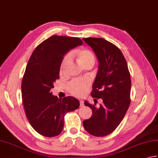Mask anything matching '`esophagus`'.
I'll use <instances>...</instances> for the list:
<instances>
[{
    "label": "esophagus",
    "mask_w": 158,
    "mask_h": 158,
    "mask_svg": "<svg viewBox=\"0 0 158 158\" xmlns=\"http://www.w3.org/2000/svg\"><path fill=\"white\" fill-rule=\"evenodd\" d=\"M80 106L84 105V101H83L82 100H80Z\"/></svg>",
    "instance_id": "esophagus-1"
}]
</instances>
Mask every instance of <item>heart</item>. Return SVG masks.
Returning a JSON list of instances; mask_svg holds the SVG:
<instances>
[{"instance_id":"obj_1","label":"heart","mask_w":158,"mask_h":158,"mask_svg":"<svg viewBox=\"0 0 158 158\" xmlns=\"http://www.w3.org/2000/svg\"><path fill=\"white\" fill-rule=\"evenodd\" d=\"M75 55L77 57V60L78 63L84 67L87 64H94L95 57L94 53L90 50L85 48H82L76 50ZM69 56H64L61 63V70L63 69L64 65L69 60ZM89 86V81L87 79L80 78L76 79L71 81L67 85V90L69 93L74 96L80 97L85 94L87 88Z\"/></svg>"}]
</instances>
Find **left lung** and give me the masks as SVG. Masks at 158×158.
Instances as JSON below:
<instances>
[{
	"label": "left lung",
	"instance_id": "1",
	"mask_svg": "<svg viewBox=\"0 0 158 158\" xmlns=\"http://www.w3.org/2000/svg\"><path fill=\"white\" fill-rule=\"evenodd\" d=\"M83 40L93 49L99 61L91 95L96 100V98L102 99L99 108L85 101V105L90 107L93 114L83 121V126L91 135L104 137L114 131L129 109L130 73L125 58L115 44L102 38H86Z\"/></svg>",
	"mask_w": 158,
	"mask_h": 158
}]
</instances>
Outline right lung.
I'll use <instances>...</instances> for the list:
<instances>
[{"label":"right lung","instance_id":"add662e5","mask_svg":"<svg viewBox=\"0 0 158 158\" xmlns=\"http://www.w3.org/2000/svg\"><path fill=\"white\" fill-rule=\"evenodd\" d=\"M82 41L79 38L53 35L35 47L22 80V99L29 123L35 131L49 138L58 135L64 117L80 106L72 96L58 99L51 89L59 79L63 56Z\"/></svg>","mask_w":158,"mask_h":158}]
</instances>
